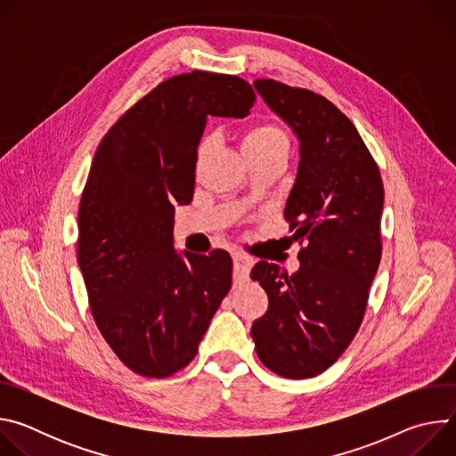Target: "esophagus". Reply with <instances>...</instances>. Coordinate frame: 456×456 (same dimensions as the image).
<instances>
[{
  "instance_id": "1",
  "label": "esophagus",
  "mask_w": 456,
  "mask_h": 456,
  "mask_svg": "<svg viewBox=\"0 0 456 456\" xmlns=\"http://www.w3.org/2000/svg\"><path fill=\"white\" fill-rule=\"evenodd\" d=\"M232 262H234V278H238V280L248 278L250 267L254 265V259L243 252H234Z\"/></svg>"
}]
</instances>
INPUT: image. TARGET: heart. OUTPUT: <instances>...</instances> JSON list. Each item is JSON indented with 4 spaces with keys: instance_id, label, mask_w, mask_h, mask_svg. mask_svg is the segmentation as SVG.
I'll use <instances>...</instances> for the list:
<instances>
[{
    "instance_id": "1",
    "label": "heart",
    "mask_w": 456,
    "mask_h": 456,
    "mask_svg": "<svg viewBox=\"0 0 456 456\" xmlns=\"http://www.w3.org/2000/svg\"><path fill=\"white\" fill-rule=\"evenodd\" d=\"M278 144H287V137L274 124H259L248 129L243 137V146L264 148V146H278Z\"/></svg>"
}]
</instances>
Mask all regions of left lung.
<instances>
[{"label":"left lung","mask_w":456,"mask_h":456,"mask_svg":"<svg viewBox=\"0 0 456 456\" xmlns=\"http://www.w3.org/2000/svg\"><path fill=\"white\" fill-rule=\"evenodd\" d=\"M254 88L299 142L285 218L306 247L290 276L276 264L254 265L269 308L250 336L269 370L306 379L332 366L361 327L380 262L384 187L355 126L330 101L273 79Z\"/></svg>","instance_id":"left-lung-1"}]
</instances>
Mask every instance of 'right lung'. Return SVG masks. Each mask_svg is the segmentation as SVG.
<instances>
[{
  "instance_id": "add662e5",
  "label": "right lung",
  "mask_w": 456,
  "mask_h": 456,
  "mask_svg": "<svg viewBox=\"0 0 456 456\" xmlns=\"http://www.w3.org/2000/svg\"><path fill=\"white\" fill-rule=\"evenodd\" d=\"M254 99L236 76H175L129 108L95 151L77 262L97 329L139 375L187 366L231 289L229 252L175 250V208L192 200L208 117L243 118Z\"/></svg>"
}]
</instances>
